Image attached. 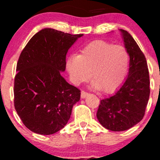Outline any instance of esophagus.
<instances>
[{"label":"esophagus","mask_w":160,"mask_h":160,"mask_svg":"<svg viewBox=\"0 0 160 160\" xmlns=\"http://www.w3.org/2000/svg\"><path fill=\"white\" fill-rule=\"evenodd\" d=\"M88 93L86 92H85V91H82L81 92V98H85L86 96H88Z\"/></svg>","instance_id":"1"}]
</instances>
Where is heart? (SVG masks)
Returning <instances> with one entry per match:
<instances>
[{
    "instance_id": "1",
    "label": "heart",
    "mask_w": 160,
    "mask_h": 160,
    "mask_svg": "<svg viewBox=\"0 0 160 160\" xmlns=\"http://www.w3.org/2000/svg\"><path fill=\"white\" fill-rule=\"evenodd\" d=\"M129 58V53L123 46L98 40L86 45L79 56H70L66 68L75 85L87 81L91 77L93 89L110 93L124 81Z\"/></svg>"
}]
</instances>
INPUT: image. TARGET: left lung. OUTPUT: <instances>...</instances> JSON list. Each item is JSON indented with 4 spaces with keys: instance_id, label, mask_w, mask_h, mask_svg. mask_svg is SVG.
Wrapping results in <instances>:
<instances>
[{
    "instance_id": "left-lung-1",
    "label": "left lung",
    "mask_w": 160,
    "mask_h": 160,
    "mask_svg": "<svg viewBox=\"0 0 160 160\" xmlns=\"http://www.w3.org/2000/svg\"><path fill=\"white\" fill-rule=\"evenodd\" d=\"M120 31L129 53L128 74L114 94L101 100L96 114L102 126L113 132L126 131L142 120L150 91L144 53L127 31Z\"/></svg>"
}]
</instances>
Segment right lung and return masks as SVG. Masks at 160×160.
<instances>
[{
  "label": "right lung",
  "instance_id": "obj_1",
  "mask_svg": "<svg viewBox=\"0 0 160 160\" xmlns=\"http://www.w3.org/2000/svg\"><path fill=\"white\" fill-rule=\"evenodd\" d=\"M83 34L43 28L31 38L20 54L14 80V106L29 130L52 135L68 122L80 91L61 75L66 55Z\"/></svg>",
  "mask_w": 160,
  "mask_h": 160
}]
</instances>
